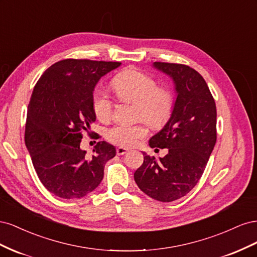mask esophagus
Wrapping results in <instances>:
<instances>
[{"label": "esophagus", "mask_w": 257, "mask_h": 257, "mask_svg": "<svg viewBox=\"0 0 257 257\" xmlns=\"http://www.w3.org/2000/svg\"><path fill=\"white\" fill-rule=\"evenodd\" d=\"M127 151H128V149H126V148H122V147L116 148V154L118 155L125 154V153H127Z\"/></svg>", "instance_id": "esophagus-1"}]
</instances>
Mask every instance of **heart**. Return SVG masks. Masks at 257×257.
I'll return each instance as SVG.
<instances>
[{
    "label": "heart",
    "mask_w": 257,
    "mask_h": 257,
    "mask_svg": "<svg viewBox=\"0 0 257 257\" xmlns=\"http://www.w3.org/2000/svg\"><path fill=\"white\" fill-rule=\"evenodd\" d=\"M111 87L123 102L135 103L137 119H143L153 127L165 125L174 110V96L165 88H160L153 77L136 68H128L116 75ZM112 102L104 92L97 91L93 96V110L97 119L106 122L112 116ZM148 135L145 122L137 124L118 123L108 128V141L123 147L136 145Z\"/></svg>",
    "instance_id": "1"
}]
</instances>
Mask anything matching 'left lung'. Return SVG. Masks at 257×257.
Returning <instances> with one entry per match:
<instances>
[{
  "label": "left lung",
  "instance_id": "obj_1",
  "mask_svg": "<svg viewBox=\"0 0 257 257\" xmlns=\"http://www.w3.org/2000/svg\"><path fill=\"white\" fill-rule=\"evenodd\" d=\"M153 66L174 80L177 92L172 116L149 142L151 148H167L168 153L157 160L144 152L134 179L148 196L169 203L185 196L204 173L216 142V107L203 76L194 68L165 62Z\"/></svg>",
  "mask_w": 257,
  "mask_h": 257
}]
</instances>
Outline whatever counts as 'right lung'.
Wrapping results in <instances>:
<instances>
[{
    "label": "right lung",
    "mask_w": 257,
    "mask_h": 257,
    "mask_svg": "<svg viewBox=\"0 0 257 257\" xmlns=\"http://www.w3.org/2000/svg\"><path fill=\"white\" fill-rule=\"evenodd\" d=\"M120 65L66 59L46 69L36 82L28 107L25 142L38 178L53 195L81 198L103 180L105 164L115 155V148L98 142L89 157L80 143L96 119V83Z\"/></svg>",
    "instance_id": "1"
}]
</instances>
